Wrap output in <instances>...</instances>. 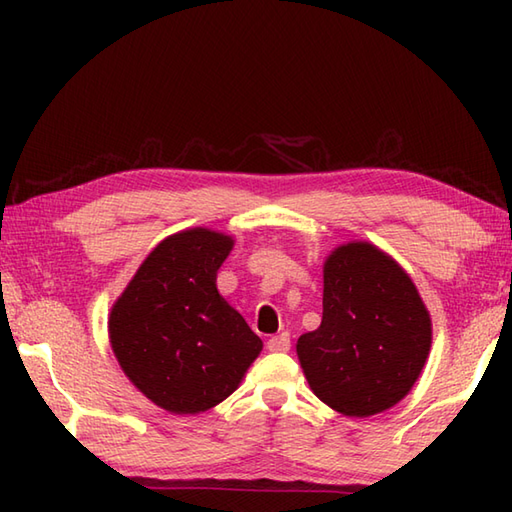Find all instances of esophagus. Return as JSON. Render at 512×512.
Returning <instances> with one entry per match:
<instances>
[{"label": "esophagus", "mask_w": 512, "mask_h": 512, "mask_svg": "<svg viewBox=\"0 0 512 512\" xmlns=\"http://www.w3.org/2000/svg\"><path fill=\"white\" fill-rule=\"evenodd\" d=\"M266 347H268L270 352H288L290 350V334L288 332H281V334L270 336Z\"/></svg>", "instance_id": "1"}]
</instances>
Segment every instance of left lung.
Instances as JSON below:
<instances>
[{"mask_svg":"<svg viewBox=\"0 0 512 512\" xmlns=\"http://www.w3.org/2000/svg\"><path fill=\"white\" fill-rule=\"evenodd\" d=\"M429 347V312L405 270L367 242L336 248L321 325L297 341L314 396L343 416H374L409 394Z\"/></svg>","mask_w":512,"mask_h":512,"instance_id":"obj_1","label":"left lung"}]
</instances>
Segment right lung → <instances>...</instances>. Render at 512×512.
I'll list each match as a JSON object with an SVG mask.
<instances>
[{"mask_svg":"<svg viewBox=\"0 0 512 512\" xmlns=\"http://www.w3.org/2000/svg\"><path fill=\"white\" fill-rule=\"evenodd\" d=\"M233 237L191 228L160 242L110 314L112 350L129 380L171 413L231 396L262 339L217 292Z\"/></svg>","mask_w":512,"mask_h":512,"instance_id":"obj_1","label":"right lung"}]
</instances>
